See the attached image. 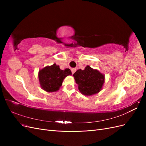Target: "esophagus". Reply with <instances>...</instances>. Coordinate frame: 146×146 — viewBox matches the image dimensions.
I'll return each mask as SVG.
<instances>
[{
	"instance_id": "34e87169",
	"label": "esophagus",
	"mask_w": 146,
	"mask_h": 146,
	"mask_svg": "<svg viewBox=\"0 0 146 146\" xmlns=\"http://www.w3.org/2000/svg\"><path fill=\"white\" fill-rule=\"evenodd\" d=\"M71 71H72V74H74V72L76 71V68H72L71 69Z\"/></svg>"
}]
</instances>
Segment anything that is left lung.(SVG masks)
<instances>
[{
  "mask_svg": "<svg viewBox=\"0 0 146 146\" xmlns=\"http://www.w3.org/2000/svg\"><path fill=\"white\" fill-rule=\"evenodd\" d=\"M73 76L79 91L83 95L92 96L99 93L102 90L105 82L104 74L90 66H86L83 70H77Z\"/></svg>",
  "mask_w": 146,
  "mask_h": 146,
  "instance_id": "obj_1",
  "label": "left lung"
}]
</instances>
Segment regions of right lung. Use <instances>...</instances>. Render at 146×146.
<instances>
[{"label": "right lung", "instance_id": "obj_1", "mask_svg": "<svg viewBox=\"0 0 146 146\" xmlns=\"http://www.w3.org/2000/svg\"><path fill=\"white\" fill-rule=\"evenodd\" d=\"M71 75V70L69 69L61 70L58 65L54 63L39 70L38 79L43 90L47 92H53L58 91L62 85L64 79Z\"/></svg>", "mask_w": 146, "mask_h": 146}]
</instances>
